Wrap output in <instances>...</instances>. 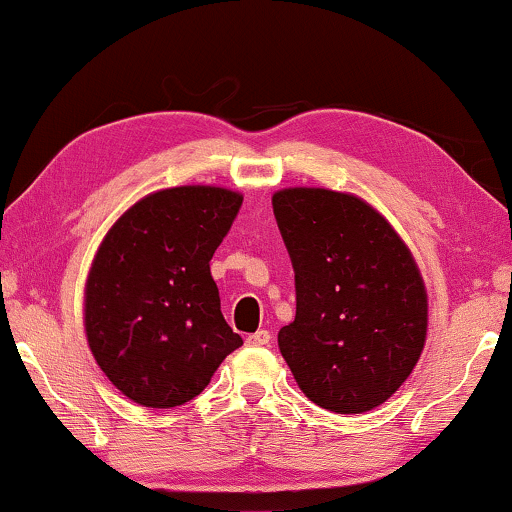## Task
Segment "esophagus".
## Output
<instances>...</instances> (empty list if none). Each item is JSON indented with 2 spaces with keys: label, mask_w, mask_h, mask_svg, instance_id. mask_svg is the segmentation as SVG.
Segmentation results:
<instances>
[{
  "label": "esophagus",
  "mask_w": 512,
  "mask_h": 512,
  "mask_svg": "<svg viewBox=\"0 0 512 512\" xmlns=\"http://www.w3.org/2000/svg\"><path fill=\"white\" fill-rule=\"evenodd\" d=\"M270 342V331H256V333H251V335H247V345H256V347H265Z\"/></svg>",
  "instance_id": "1"
}]
</instances>
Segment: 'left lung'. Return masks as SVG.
Returning a JSON list of instances; mask_svg holds the SVG:
<instances>
[{
	"mask_svg": "<svg viewBox=\"0 0 512 512\" xmlns=\"http://www.w3.org/2000/svg\"><path fill=\"white\" fill-rule=\"evenodd\" d=\"M272 209L296 272V319L279 331V352L319 408H377L426 342L429 298L408 244L352 193L284 188Z\"/></svg>",
	"mask_w": 512,
	"mask_h": 512,
	"instance_id": "1",
	"label": "left lung"
}]
</instances>
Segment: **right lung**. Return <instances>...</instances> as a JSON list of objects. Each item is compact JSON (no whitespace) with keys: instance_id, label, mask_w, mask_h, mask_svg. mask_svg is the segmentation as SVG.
<instances>
[{"instance_id":"right-lung-1","label":"right lung","mask_w":512,"mask_h":512,"mask_svg":"<svg viewBox=\"0 0 512 512\" xmlns=\"http://www.w3.org/2000/svg\"><path fill=\"white\" fill-rule=\"evenodd\" d=\"M240 207L242 195L228 188H163L104 235L86 279L83 326L97 366L130 401L184 405L242 345L209 270Z\"/></svg>"}]
</instances>
